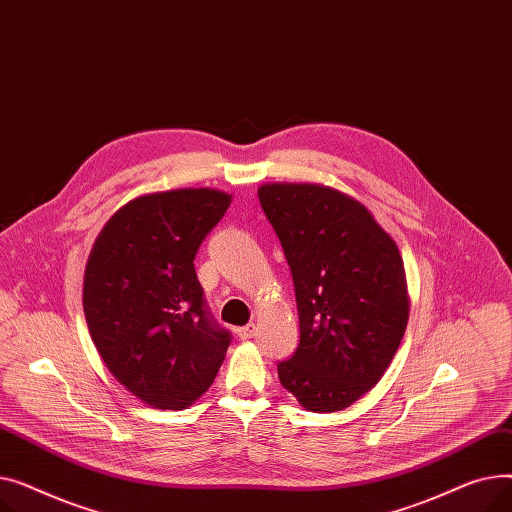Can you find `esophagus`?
<instances>
[{
    "label": "esophagus",
    "instance_id": "1",
    "mask_svg": "<svg viewBox=\"0 0 512 512\" xmlns=\"http://www.w3.org/2000/svg\"><path fill=\"white\" fill-rule=\"evenodd\" d=\"M255 332H257L255 324H247L245 328H238V330H236V334H238V338H240V340H249V338H253V336H255Z\"/></svg>",
    "mask_w": 512,
    "mask_h": 512
}]
</instances>
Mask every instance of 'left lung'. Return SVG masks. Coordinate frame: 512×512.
I'll return each mask as SVG.
<instances>
[{
  "instance_id": "left-lung-1",
  "label": "left lung",
  "mask_w": 512,
  "mask_h": 512,
  "mask_svg": "<svg viewBox=\"0 0 512 512\" xmlns=\"http://www.w3.org/2000/svg\"><path fill=\"white\" fill-rule=\"evenodd\" d=\"M259 203L297 294L301 342L280 384L313 413L351 407L382 380L409 321L405 263L357 199L311 182H267Z\"/></svg>"
}]
</instances>
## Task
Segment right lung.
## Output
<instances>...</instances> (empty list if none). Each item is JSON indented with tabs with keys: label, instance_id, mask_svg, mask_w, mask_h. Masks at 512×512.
Returning a JSON list of instances; mask_svg holds the SVG:
<instances>
[{
	"label": "right lung",
	"instance_id": "obj_1",
	"mask_svg": "<svg viewBox=\"0 0 512 512\" xmlns=\"http://www.w3.org/2000/svg\"><path fill=\"white\" fill-rule=\"evenodd\" d=\"M230 201L215 188L141 195L95 238L83 284L93 344L114 378L153 409L191 407L224 363L230 334L207 313L195 255Z\"/></svg>",
	"mask_w": 512,
	"mask_h": 512
}]
</instances>
